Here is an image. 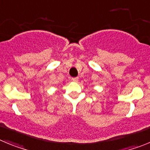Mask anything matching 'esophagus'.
<instances>
[{
	"label": "esophagus",
	"instance_id": "1",
	"mask_svg": "<svg viewBox=\"0 0 150 150\" xmlns=\"http://www.w3.org/2000/svg\"><path fill=\"white\" fill-rule=\"evenodd\" d=\"M78 79H79V78L78 77L72 78V81L74 82V83H76V82H78Z\"/></svg>",
	"mask_w": 150,
	"mask_h": 150
}]
</instances>
